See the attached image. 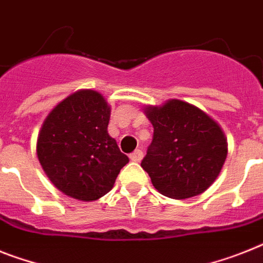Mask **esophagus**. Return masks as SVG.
<instances>
[{
	"instance_id": "obj_1",
	"label": "esophagus",
	"mask_w": 263,
	"mask_h": 263,
	"mask_svg": "<svg viewBox=\"0 0 263 263\" xmlns=\"http://www.w3.org/2000/svg\"><path fill=\"white\" fill-rule=\"evenodd\" d=\"M129 159H131L132 162H140L143 159V151L142 149H136V151H134L129 155Z\"/></svg>"
}]
</instances>
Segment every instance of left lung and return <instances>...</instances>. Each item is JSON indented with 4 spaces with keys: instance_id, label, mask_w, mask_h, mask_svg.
Returning <instances> with one entry per match:
<instances>
[{
    "instance_id": "obj_1",
    "label": "left lung",
    "mask_w": 263,
    "mask_h": 263,
    "mask_svg": "<svg viewBox=\"0 0 263 263\" xmlns=\"http://www.w3.org/2000/svg\"><path fill=\"white\" fill-rule=\"evenodd\" d=\"M144 112L154 125V138L142 167L154 187L174 199L206 191L227 156V140L219 124L195 105L175 99Z\"/></svg>"
}]
</instances>
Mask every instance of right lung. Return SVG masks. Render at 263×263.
Returning a JSON list of instances; mask_svg holds the SVG:
<instances>
[{"mask_svg": "<svg viewBox=\"0 0 263 263\" xmlns=\"http://www.w3.org/2000/svg\"><path fill=\"white\" fill-rule=\"evenodd\" d=\"M111 108L99 92L77 90L53 108L37 139V156L65 195L90 202L109 193L129 162L108 135Z\"/></svg>", "mask_w": 263, "mask_h": 263, "instance_id": "1", "label": "right lung"}]
</instances>
